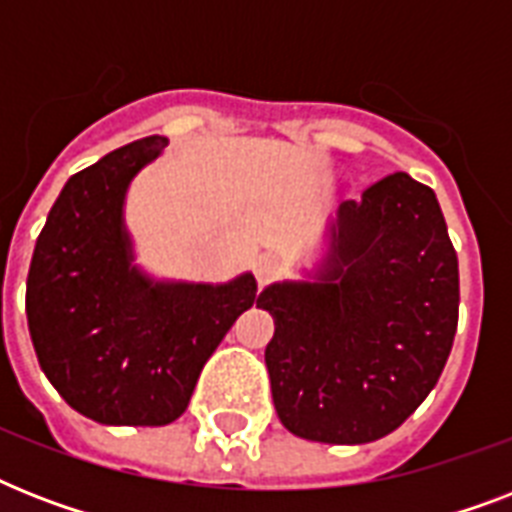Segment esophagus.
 Returning a JSON list of instances; mask_svg holds the SVG:
<instances>
[{
	"label": "esophagus",
	"instance_id": "obj_1",
	"mask_svg": "<svg viewBox=\"0 0 512 512\" xmlns=\"http://www.w3.org/2000/svg\"><path fill=\"white\" fill-rule=\"evenodd\" d=\"M279 273H281V263L276 260V257L263 255V257H257V260H255V279H257V284H260V287L271 284L273 279H279Z\"/></svg>",
	"mask_w": 512,
	"mask_h": 512
}]
</instances>
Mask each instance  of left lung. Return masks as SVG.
Here are the masks:
<instances>
[{"label":"left lung","instance_id":"left-lung-1","mask_svg":"<svg viewBox=\"0 0 512 512\" xmlns=\"http://www.w3.org/2000/svg\"><path fill=\"white\" fill-rule=\"evenodd\" d=\"M281 425L321 444L388 436L428 398L452 353L460 271L436 193L406 172L342 201L308 281L257 297Z\"/></svg>","mask_w":512,"mask_h":512}]
</instances>
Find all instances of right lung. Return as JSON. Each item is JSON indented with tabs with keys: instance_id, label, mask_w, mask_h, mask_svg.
Wrapping results in <instances>:
<instances>
[{
	"instance_id": "right-lung-1",
	"label": "right lung",
	"mask_w": 512,
	"mask_h": 512,
	"mask_svg": "<svg viewBox=\"0 0 512 512\" xmlns=\"http://www.w3.org/2000/svg\"><path fill=\"white\" fill-rule=\"evenodd\" d=\"M167 143L135 140L68 177L28 268L39 366L71 409L100 425L175 422L207 358L257 300L252 273L191 284L156 281L132 263L127 188Z\"/></svg>"
}]
</instances>
